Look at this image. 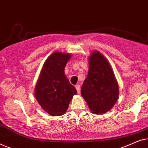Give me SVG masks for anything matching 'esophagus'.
I'll list each match as a JSON object with an SVG mask.
<instances>
[{
	"label": "esophagus",
	"instance_id": "1",
	"mask_svg": "<svg viewBox=\"0 0 148 148\" xmlns=\"http://www.w3.org/2000/svg\"><path fill=\"white\" fill-rule=\"evenodd\" d=\"M81 88L80 85L77 84V85H76V86H75V88H76L77 91V93H79H79H80V90H81V88Z\"/></svg>",
	"mask_w": 148,
	"mask_h": 148
}]
</instances>
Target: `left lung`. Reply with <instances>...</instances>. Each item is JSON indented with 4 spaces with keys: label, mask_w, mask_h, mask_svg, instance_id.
I'll list each match as a JSON object with an SVG mask.
<instances>
[{
    "label": "left lung",
    "mask_w": 148,
    "mask_h": 148,
    "mask_svg": "<svg viewBox=\"0 0 148 148\" xmlns=\"http://www.w3.org/2000/svg\"><path fill=\"white\" fill-rule=\"evenodd\" d=\"M81 94L92 112L110 110L119 97V86L108 62L100 52L95 51L89 60V71Z\"/></svg>",
    "instance_id": "1"
}]
</instances>
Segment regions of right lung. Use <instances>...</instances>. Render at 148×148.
<instances>
[{
	"label": "right lung",
	"mask_w": 148,
	"mask_h": 148,
	"mask_svg": "<svg viewBox=\"0 0 148 148\" xmlns=\"http://www.w3.org/2000/svg\"><path fill=\"white\" fill-rule=\"evenodd\" d=\"M69 54L56 52L44 62L36 86L35 96L42 108L52 116H60L67 110L75 87L64 75V69Z\"/></svg>",
	"instance_id": "right-lung-1"
}]
</instances>
